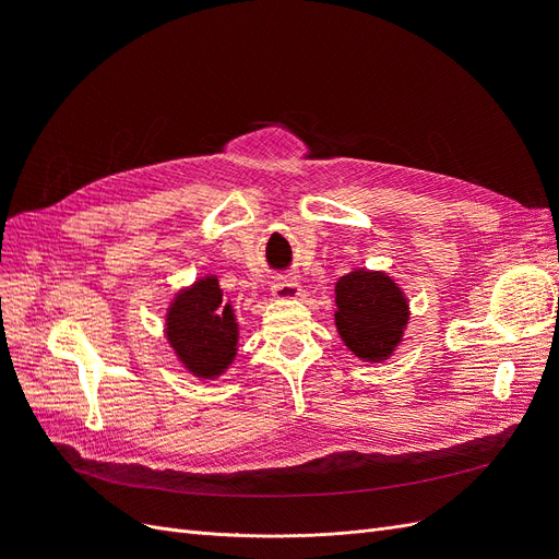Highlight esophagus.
Listing matches in <instances>:
<instances>
[{
  "mask_svg": "<svg viewBox=\"0 0 559 559\" xmlns=\"http://www.w3.org/2000/svg\"><path fill=\"white\" fill-rule=\"evenodd\" d=\"M300 284L296 280H286V277H280L273 282V296L277 300H294L300 296Z\"/></svg>",
  "mask_w": 559,
  "mask_h": 559,
  "instance_id": "1",
  "label": "esophagus"
}]
</instances>
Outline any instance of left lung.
I'll list each match as a JSON object with an SVG mask.
<instances>
[{
	"label": "left lung",
	"mask_w": 559,
	"mask_h": 559,
	"mask_svg": "<svg viewBox=\"0 0 559 559\" xmlns=\"http://www.w3.org/2000/svg\"><path fill=\"white\" fill-rule=\"evenodd\" d=\"M335 329L354 357L380 364L403 341L408 298L382 270L354 267L335 282Z\"/></svg>",
	"instance_id": "8db88e82"
}]
</instances>
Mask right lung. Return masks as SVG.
I'll return each instance as SVG.
<instances>
[{
	"label": "right lung",
	"mask_w": 559,
	"mask_h": 559,
	"mask_svg": "<svg viewBox=\"0 0 559 559\" xmlns=\"http://www.w3.org/2000/svg\"><path fill=\"white\" fill-rule=\"evenodd\" d=\"M165 337L193 378L216 380L226 373L238 354L240 324L216 275L200 277L175 294L165 312Z\"/></svg>",
	"instance_id": "add662e5"
}]
</instances>
